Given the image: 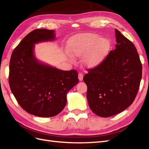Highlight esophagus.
<instances>
[{"label": "esophagus", "mask_w": 149, "mask_h": 149, "mask_svg": "<svg viewBox=\"0 0 149 149\" xmlns=\"http://www.w3.org/2000/svg\"><path fill=\"white\" fill-rule=\"evenodd\" d=\"M83 74L82 73H79V81H82L83 79Z\"/></svg>", "instance_id": "esophagus-1"}]
</instances>
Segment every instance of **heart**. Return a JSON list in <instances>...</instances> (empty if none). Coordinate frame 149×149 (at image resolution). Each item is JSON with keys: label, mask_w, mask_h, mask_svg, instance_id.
I'll use <instances>...</instances> for the list:
<instances>
[{"label": "heart", "mask_w": 149, "mask_h": 149, "mask_svg": "<svg viewBox=\"0 0 149 149\" xmlns=\"http://www.w3.org/2000/svg\"><path fill=\"white\" fill-rule=\"evenodd\" d=\"M109 42L107 38H100L96 33H84L74 40L71 52L74 56H82L88 54L86 62L87 65H96L103 58L108 50Z\"/></svg>", "instance_id": "heart-1"}]
</instances>
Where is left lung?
I'll return each mask as SVG.
<instances>
[{
    "instance_id": "left-lung-1",
    "label": "left lung",
    "mask_w": 149,
    "mask_h": 149,
    "mask_svg": "<svg viewBox=\"0 0 149 149\" xmlns=\"http://www.w3.org/2000/svg\"><path fill=\"white\" fill-rule=\"evenodd\" d=\"M116 48L83 80L92 111L109 117L124 111L135 100L142 75V65L135 45L115 29Z\"/></svg>"
}]
</instances>
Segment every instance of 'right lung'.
<instances>
[{
    "mask_svg": "<svg viewBox=\"0 0 149 149\" xmlns=\"http://www.w3.org/2000/svg\"><path fill=\"white\" fill-rule=\"evenodd\" d=\"M53 40V30H33L15 48L10 60L11 91L22 109L40 117H52L62 111L67 92L79 82L77 70H61L35 58V44Z\"/></svg>",
    "mask_w": 149,
    "mask_h": 149,
    "instance_id": "right-lung-1",
    "label": "right lung"
}]
</instances>
